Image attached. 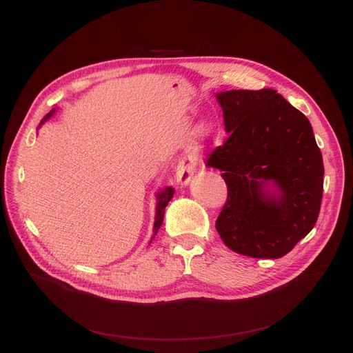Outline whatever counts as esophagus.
<instances>
[{
  "mask_svg": "<svg viewBox=\"0 0 353 353\" xmlns=\"http://www.w3.org/2000/svg\"><path fill=\"white\" fill-rule=\"evenodd\" d=\"M197 163H199V159L196 154L184 156L176 167V181L181 184V186H188L193 173L196 172Z\"/></svg>",
  "mask_w": 353,
  "mask_h": 353,
  "instance_id": "34e87169",
  "label": "esophagus"
}]
</instances>
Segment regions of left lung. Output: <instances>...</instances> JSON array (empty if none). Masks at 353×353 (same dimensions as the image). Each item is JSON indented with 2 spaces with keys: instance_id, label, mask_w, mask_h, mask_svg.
Listing matches in <instances>:
<instances>
[{
  "instance_id": "8db88e82",
  "label": "left lung",
  "mask_w": 353,
  "mask_h": 353,
  "mask_svg": "<svg viewBox=\"0 0 353 353\" xmlns=\"http://www.w3.org/2000/svg\"><path fill=\"white\" fill-rule=\"evenodd\" d=\"M214 96L229 133L208 160L228 184L216 229L240 254L279 259L319 216L325 170L313 128L272 88Z\"/></svg>"
}]
</instances>
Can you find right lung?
Listing matches in <instances>:
<instances>
[{"label":"right lung","instance_id":"1","mask_svg":"<svg viewBox=\"0 0 353 353\" xmlns=\"http://www.w3.org/2000/svg\"><path fill=\"white\" fill-rule=\"evenodd\" d=\"M55 114V108H52L50 113L41 120V123L39 124V127H37V130H39L46 121H48L52 116ZM174 196V189L172 186H165L163 189H160L157 193H156V214H154V225H153V236L150 239V243L152 240L154 239V236L157 234L159 229L161 228L163 225V217H164V212H165V206L167 203H169Z\"/></svg>","mask_w":353,"mask_h":353}]
</instances>
